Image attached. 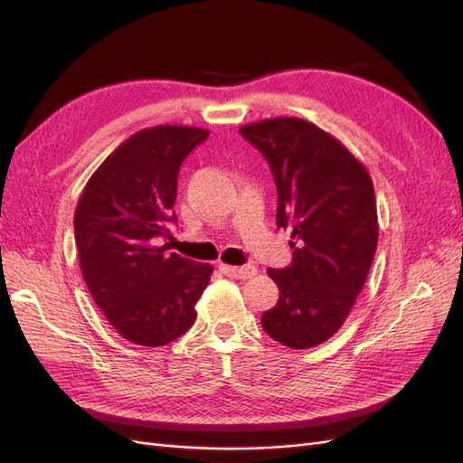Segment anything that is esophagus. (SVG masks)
<instances>
[{
  "label": "esophagus",
  "instance_id": "34e87169",
  "mask_svg": "<svg viewBox=\"0 0 463 463\" xmlns=\"http://www.w3.org/2000/svg\"><path fill=\"white\" fill-rule=\"evenodd\" d=\"M220 270L222 274H226L230 278H240V279H245V278H253L257 274V269L255 266H232V264H220Z\"/></svg>",
  "mask_w": 463,
  "mask_h": 463
}]
</instances>
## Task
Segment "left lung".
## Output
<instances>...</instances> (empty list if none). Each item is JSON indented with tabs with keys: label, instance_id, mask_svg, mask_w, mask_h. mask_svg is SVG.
Listing matches in <instances>:
<instances>
[{
	"label": "left lung",
	"instance_id": "8db88e82",
	"mask_svg": "<svg viewBox=\"0 0 463 463\" xmlns=\"http://www.w3.org/2000/svg\"><path fill=\"white\" fill-rule=\"evenodd\" d=\"M270 165L276 226L291 232L288 269H270L279 299L262 313L272 340L315 347L338 332L367 282L378 241L369 172L338 138L299 118L240 129Z\"/></svg>",
	"mask_w": 463,
	"mask_h": 463
}]
</instances>
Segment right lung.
<instances>
[{"label": "right lung", "mask_w": 463, "mask_h": 463, "mask_svg": "<svg viewBox=\"0 0 463 463\" xmlns=\"http://www.w3.org/2000/svg\"><path fill=\"white\" fill-rule=\"evenodd\" d=\"M206 129L158 125L135 133L92 174L75 210L80 272L125 340L158 347L184 335L213 266L170 253L179 165Z\"/></svg>", "instance_id": "obj_1"}]
</instances>
